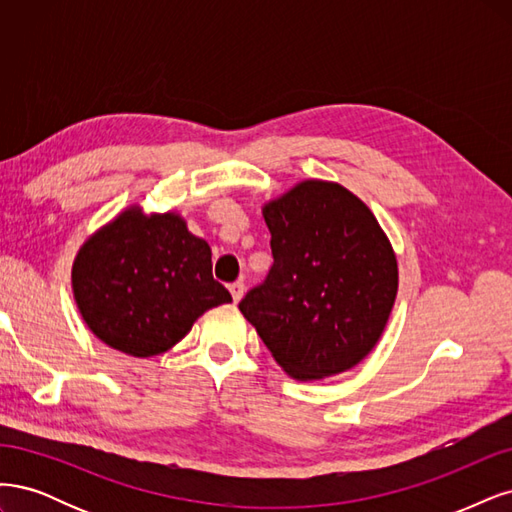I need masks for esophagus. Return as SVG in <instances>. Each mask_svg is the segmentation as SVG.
Wrapping results in <instances>:
<instances>
[{
  "label": "esophagus",
  "instance_id": "34e87169",
  "mask_svg": "<svg viewBox=\"0 0 512 512\" xmlns=\"http://www.w3.org/2000/svg\"><path fill=\"white\" fill-rule=\"evenodd\" d=\"M229 293H232L234 302H240L242 295H244V283H242V280H236V283L229 285Z\"/></svg>",
  "mask_w": 512,
  "mask_h": 512
}]
</instances>
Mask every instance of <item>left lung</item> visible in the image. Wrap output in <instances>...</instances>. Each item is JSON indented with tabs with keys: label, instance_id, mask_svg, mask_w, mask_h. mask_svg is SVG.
Here are the masks:
<instances>
[{
	"label": "left lung",
	"instance_id": "8db88e82",
	"mask_svg": "<svg viewBox=\"0 0 512 512\" xmlns=\"http://www.w3.org/2000/svg\"><path fill=\"white\" fill-rule=\"evenodd\" d=\"M274 263L238 304L283 370L315 381L359 364L381 338L398 263L370 208L306 180L263 208Z\"/></svg>",
	"mask_w": 512,
	"mask_h": 512
}]
</instances>
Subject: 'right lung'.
I'll list each match as a JSON object with an SVG mask.
<instances>
[{
	"mask_svg": "<svg viewBox=\"0 0 512 512\" xmlns=\"http://www.w3.org/2000/svg\"><path fill=\"white\" fill-rule=\"evenodd\" d=\"M74 298L91 332L112 349L153 357L183 340L208 308L232 302L212 278V253L176 214L125 210L82 246Z\"/></svg>",
	"mask_w": 512,
	"mask_h": 512,
	"instance_id": "obj_1",
	"label": "right lung"
}]
</instances>
